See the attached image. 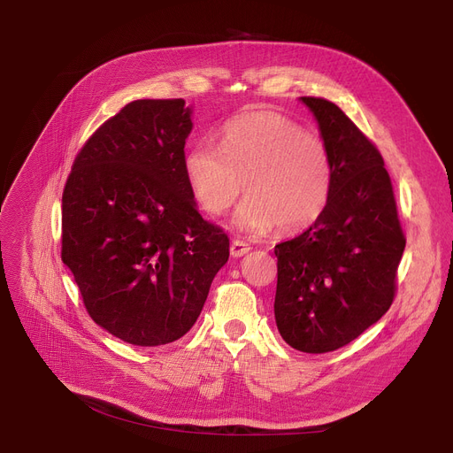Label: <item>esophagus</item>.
Here are the masks:
<instances>
[{"instance_id": "obj_1", "label": "esophagus", "mask_w": 453, "mask_h": 453, "mask_svg": "<svg viewBox=\"0 0 453 453\" xmlns=\"http://www.w3.org/2000/svg\"><path fill=\"white\" fill-rule=\"evenodd\" d=\"M250 250H251V246H250L248 242H244V241H233V242H231V248H229V251H231L233 257H242V255H246Z\"/></svg>"}]
</instances>
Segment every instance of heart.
<instances>
[{"mask_svg":"<svg viewBox=\"0 0 453 453\" xmlns=\"http://www.w3.org/2000/svg\"><path fill=\"white\" fill-rule=\"evenodd\" d=\"M220 149L198 142L185 154L190 193L209 214H224L242 187L248 198L233 224L263 234L311 227L332 193V157L325 141L304 132L287 115L250 108L231 117L220 132Z\"/></svg>","mask_w":453,"mask_h":453,"instance_id":"heart-1","label":"heart"}]
</instances>
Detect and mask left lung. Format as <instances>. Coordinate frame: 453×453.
<instances>
[{
	"instance_id": "left-lung-1",
	"label": "left lung",
	"mask_w": 453,
	"mask_h": 453,
	"mask_svg": "<svg viewBox=\"0 0 453 453\" xmlns=\"http://www.w3.org/2000/svg\"><path fill=\"white\" fill-rule=\"evenodd\" d=\"M332 157V193L304 233L275 246V321L290 347H345L393 304L406 248L391 178L374 142L321 97H301Z\"/></svg>"
}]
</instances>
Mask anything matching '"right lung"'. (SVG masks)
Instances as JSON below:
<instances>
[{"label": "right lung", "instance_id": "obj_1", "mask_svg": "<svg viewBox=\"0 0 453 453\" xmlns=\"http://www.w3.org/2000/svg\"><path fill=\"white\" fill-rule=\"evenodd\" d=\"M183 99H141L84 142L62 195V260L89 318L139 347L180 340L229 258L185 180Z\"/></svg>", "mask_w": 453, "mask_h": 453}]
</instances>
